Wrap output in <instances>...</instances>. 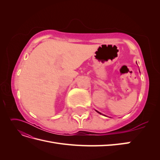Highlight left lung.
<instances>
[{"label":"left lung","instance_id":"1","mask_svg":"<svg viewBox=\"0 0 160 160\" xmlns=\"http://www.w3.org/2000/svg\"><path fill=\"white\" fill-rule=\"evenodd\" d=\"M98 113H100V114H101V113H99V111H98Z\"/></svg>","mask_w":160,"mask_h":160}]
</instances>
